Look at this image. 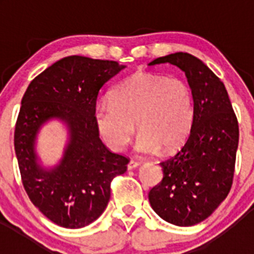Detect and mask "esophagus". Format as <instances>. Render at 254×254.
Returning <instances> with one entry per match:
<instances>
[{
    "label": "esophagus",
    "mask_w": 254,
    "mask_h": 254,
    "mask_svg": "<svg viewBox=\"0 0 254 254\" xmlns=\"http://www.w3.org/2000/svg\"><path fill=\"white\" fill-rule=\"evenodd\" d=\"M138 167H140V163H138V161H136V160H131L128 163V165H127V168H128L129 170L136 169V168H138Z\"/></svg>",
    "instance_id": "34e87169"
}]
</instances>
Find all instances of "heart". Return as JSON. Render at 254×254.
I'll list each match as a JSON object with an SVG mask.
<instances>
[{"instance_id": "heart-1", "label": "heart", "mask_w": 254, "mask_h": 254, "mask_svg": "<svg viewBox=\"0 0 254 254\" xmlns=\"http://www.w3.org/2000/svg\"><path fill=\"white\" fill-rule=\"evenodd\" d=\"M94 120L100 137L113 151L127 146L136 123L140 132L136 151L172 152L193 128V91L179 77L136 73L114 87L111 100L98 103Z\"/></svg>"}]
</instances>
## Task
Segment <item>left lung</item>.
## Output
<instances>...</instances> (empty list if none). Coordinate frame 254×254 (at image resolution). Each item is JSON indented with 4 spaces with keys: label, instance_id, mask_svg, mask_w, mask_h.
Returning a JSON list of instances; mask_svg holds the SVG:
<instances>
[{
    "label": "left lung",
    "instance_id": "left-lung-1",
    "mask_svg": "<svg viewBox=\"0 0 254 254\" xmlns=\"http://www.w3.org/2000/svg\"><path fill=\"white\" fill-rule=\"evenodd\" d=\"M170 64L186 73L194 95V122L182 149L160 163L163 179L149 192L161 219L192 226L207 219L230 192L239 126L225 85L190 53L159 57L149 66Z\"/></svg>",
    "mask_w": 254,
    "mask_h": 254
}]
</instances>
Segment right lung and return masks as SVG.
Wrapping results in <instances>:
<instances>
[{"label": "right lung", "mask_w": 254, "mask_h": 254, "mask_svg": "<svg viewBox=\"0 0 254 254\" xmlns=\"http://www.w3.org/2000/svg\"><path fill=\"white\" fill-rule=\"evenodd\" d=\"M125 67L69 56L38 75L22 96L13 136L22 186L57 225L78 229L93 223L109 202L113 178L127 170L128 158L107 149L94 120L99 90ZM52 118L66 123L70 138L60 164L44 170L34 145L40 127Z\"/></svg>", "instance_id": "1"}]
</instances>
